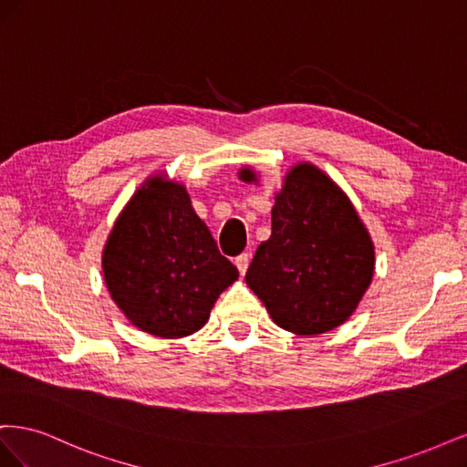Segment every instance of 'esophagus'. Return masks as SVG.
Here are the masks:
<instances>
[{
    "instance_id": "esophagus-1",
    "label": "esophagus",
    "mask_w": 467,
    "mask_h": 467,
    "mask_svg": "<svg viewBox=\"0 0 467 467\" xmlns=\"http://www.w3.org/2000/svg\"><path fill=\"white\" fill-rule=\"evenodd\" d=\"M249 263H251V255H247V253H242V255L239 257H235V266H237V271H239V275H245L247 273V268H249Z\"/></svg>"
}]
</instances>
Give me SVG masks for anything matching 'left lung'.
Here are the masks:
<instances>
[{
	"label": "left lung",
	"instance_id": "8db88e82",
	"mask_svg": "<svg viewBox=\"0 0 467 467\" xmlns=\"http://www.w3.org/2000/svg\"><path fill=\"white\" fill-rule=\"evenodd\" d=\"M237 177L259 182L249 165ZM271 220V237L247 268V286L285 331L312 337L343 325L376 266L374 242L355 204L317 165L300 161L275 194Z\"/></svg>",
	"mask_w": 467,
	"mask_h": 467
}]
</instances>
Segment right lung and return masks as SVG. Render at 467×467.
Instances as JSON below:
<instances>
[{"mask_svg": "<svg viewBox=\"0 0 467 467\" xmlns=\"http://www.w3.org/2000/svg\"><path fill=\"white\" fill-rule=\"evenodd\" d=\"M112 302L134 327L161 338L202 329L218 296L237 280L187 187L150 175L120 210L103 249Z\"/></svg>", "mask_w": 467, "mask_h": 467, "instance_id": "add662e5", "label": "right lung"}]
</instances>
